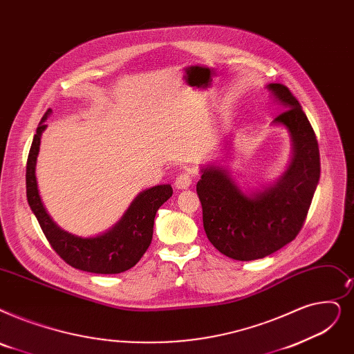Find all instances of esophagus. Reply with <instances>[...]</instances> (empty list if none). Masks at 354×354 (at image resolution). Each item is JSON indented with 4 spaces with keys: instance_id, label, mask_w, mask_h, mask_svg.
<instances>
[{
    "instance_id": "34e87169",
    "label": "esophagus",
    "mask_w": 354,
    "mask_h": 354,
    "mask_svg": "<svg viewBox=\"0 0 354 354\" xmlns=\"http://www.w3.org/2000/svg\"><path fill=\"white\" fill-rule=\"evenodd\" d=\"M192 183V175L189 172L179 174L175 179V188L176 189H188Z\"/></svg>"
}]
</instances>
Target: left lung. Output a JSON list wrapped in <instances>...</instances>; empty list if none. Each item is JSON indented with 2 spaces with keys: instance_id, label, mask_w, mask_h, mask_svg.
Here are the masks:
<instances>
[{
  "instance_id": "left-lung-1",
  "label": "left lung",
  "mask_w": 354,
  "mask_h": 354,
  "mask_svg": "<svg viewBox=\"0 0 354 354\" xmlns=\"http://www.w3.org/2000/svg\"><path fill=\"white\" fill-rule=\"evenodd\" d=\"M266 89L285 110L272 124L285 127L290 137L286 171L272 183L243 189L227 165L214 162L203 166L196 183L208 240L241 262L269 256L297 237L319 180L318 142L301 104L282 84Z\"/></svg>"
}]
</instances>
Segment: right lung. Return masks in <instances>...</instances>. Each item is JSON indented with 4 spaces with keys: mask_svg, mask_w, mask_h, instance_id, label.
I'll use <instances>...</instances> for the list:
<instances>
[{
    "mask_svg": "<svg viewBox=\"0 0 354 354\" xmlns=\"http://www.w3.org/2000/svg\"><path fill=\"white\" fill-rule=\"evenodd\" d=\"M52 110L46 111L30 147L26 188L30 208L50 243L53 250L68 265L84 272L98 274H114L133 268L146 253L151 243L153 224L158 209L172 196L174 189L169 183L151 187L137 195L122 217L105 233L94 237H81L60 228L46 211L37 188L36 163L40 150L41 133L46 130V120Z\"/></svg>",
    "mask_w": 354,
    "mask_h": 354,
    "instance_id": "1",
    "label": "right lung"
}]
</instances>
